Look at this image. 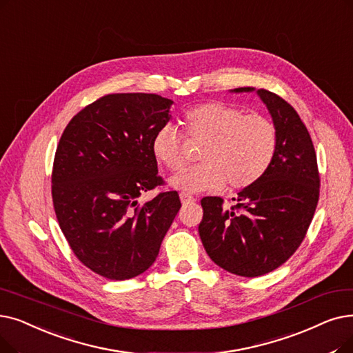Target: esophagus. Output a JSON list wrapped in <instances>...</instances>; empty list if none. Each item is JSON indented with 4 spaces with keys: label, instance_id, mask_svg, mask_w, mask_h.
I'll return each instance as SVG.
<instances>
[{
    "label": "esophagus",
    "instance_id": "1",
    "mask_svg": "<svg viewBox=\"0 0 353 353\" xmlns=\"http://www.w3.org/2000/svg\"><path fill=\"white\" fill-rule=\"evenodd\" d=\"M180 201L183 205H189V203H193L196 199L193 196H189L186 193H180Z\"/></svg>",
    "mask_w": 353,
    "mask_h": 353
}]
</instances>
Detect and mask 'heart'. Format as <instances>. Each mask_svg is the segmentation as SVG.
Returning <instances> with one entry per match:
<instances>
[{
    "label": "heart",
    "mask_w": 353,
    "mask_h": 353,
    "mask_svg": "<svg viewBox=\"0 0 353 353\" xmlns=\"http://www.w3.org/2000/svg\"><path fill=\"white\" fill-rule=\"evenodd\" d=\"M190 141H205L199 159L203 161L172 179L183 193L222 189H245L261 179L279 147L274 122L259 114L222 101L205 102L183 114ZM151 154L170 172L186 165L185 140L172 122L161 125L151 139Z\"/></svg>",
    "instance_id": "obj_1"
}]
</instances>
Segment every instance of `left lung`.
<instances>
[{
	"instance_id": "1",
	"label": "left lung",
	"mask_w": 353,
	"mask_h": 353,
	"mask_svg": "<svg viewBox=\"0 0 353 353\" xmlns=\"http://www.w3.org/2000/svg\"><path fill=\"white\" fill-rule=\"evenodd\" d=\"M238 88L235 92H250ZM279 131V147L264 176L238 193L236 205L206 196L199 225L203 247L221 268L259 277L283 265L300 247L312 223L320 193L317 157L310 134L288 102L258 89Z\"/></svg>"
}]
</instances>
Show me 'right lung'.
<instances>
[{
    "label": "right lung",
    "instance_id": "obj_1",
    "mask_svg": "<svg viewBox=\"0 0 353 353\" xmlns=\"http://www.w3.org/2000/svg\"><path fill=\"white\" fill-rule=\"evenodd\" d=\"M173 101L156 94H108L76 114L56 148L52 197L56 218L79 261L110 280H128L156 261L181 208L176 190L139 205L164 186L151 139Z\"/></svg>",
    "mask_w": 353,
    "mask_h": 353
}]
</instances>
